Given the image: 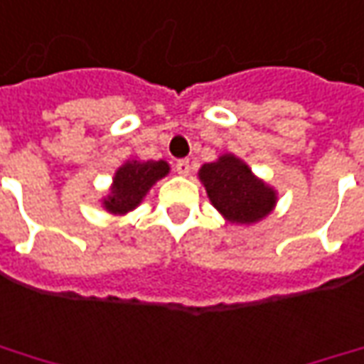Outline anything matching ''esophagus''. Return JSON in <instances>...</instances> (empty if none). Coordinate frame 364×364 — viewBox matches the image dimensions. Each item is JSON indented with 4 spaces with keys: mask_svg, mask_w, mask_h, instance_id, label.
<instances>
[{
    "mask_svg": "<svg viewBox=\"0 0 364 364\" xmlns=\"http://www.w3.org/2000/svg\"><path fill=\"white\" fill-rule=\"evenodd\" d=\"M175 169H177V173H179V175L187 177V175H189V171H191L189 159H179V161H175Z\"/></svg>",
    "mask_w": 364,
    "mask_h": 364,
    "instance_id": "1",
    "label": "esophagus"
}]
</instances>
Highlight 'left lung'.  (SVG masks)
<instances>
[{
    "label": "left lung",
    "mask_w": 364,
    "mask_h": 364,
    "mask_svg": "<svg viewBox=\"0 0 364 364\" xmlns=\"http://www.w3.org/2000/svg\"><path fill=\"white\" fill-rule=\"evenodd\" d=\"M207 197L219 213L233 225H255L273 213L277 189L259 179L251 167L233 153L199 169Z\"/></svg>",
    "instance_id": "left-lung-1"
}]
</instances>
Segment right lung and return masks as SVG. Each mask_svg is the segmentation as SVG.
<instances>
[{"label":"right lung","mask_w":364,"mask_h":364,"mask_svg":"<svg viewBox=\"0 0 364 364\" xmlns=\"http://www.w3.org/2000/svg\"><path fill=\"white\" fill-rule=\"evenodd\" d=\"M171 171L169 163L163 161H141V159H127L117 167L113 175L107 195L101 199V207L111 215H127L137 209L145 195L157 181L167 177Z\"/></svg>","instance_id":"add662e5"}]
</instances>
